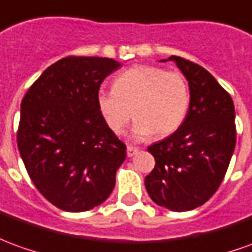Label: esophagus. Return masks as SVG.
<instances>
[{"mask_svg": "<svg viewBox=\"0 0 252 252\" xmlns=\"http://www.w3.org/2000/svg\"><path fill=\"white\" fill-rule=\"evenodd\" d=\"M139 149H136V147H132V146H128L126 147V156L128 157H133L135 154H138Z\"/></svg>", "mask_w": 252, "mask_h": 252, "instance_id": "1", "label": "esophagus"}]
</instances>
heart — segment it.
Masks as SVG:
<instances>
[{"label": "heart", "instance_id": "1", "mask_svg": "<svg viewBox=\"0 0 252 252\" xmlns=\"http://www.w3.org/2000/svg\"><path fill=\"white\" fill-rule=\"evenodd\" d=\"M189 89L183 73L156 65H135L114 79L113 89L99 90L96 108L110 131L121 135L133 117L136 140L168 136L186 119Z\"/></svg>", "mask_w": 252, "mask_h": 252}]
</instances>
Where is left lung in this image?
Segmentation results:
<instances>
[{
    "label": "left lung",
    "mask_w": 252,
    "mask_h": 252,
    "mask_svg": "<svg viewBox=\"0 0 252 252\" xmlns=\"http://www.w3.org/2000/svg\"><path fill=\"white\" fill-rule=\"evenodd\" d=\"M168 60L188 80L189 108L170 136L149 146L156 166L144 186L157 205L188 212L206 203L224 180L236 144L235 106L205 68L177 56Z\"/></svg>",
    "instance_id": "1"
}]
</instances>
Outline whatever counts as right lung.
Here are the masks:
<instances>
[{
	"label": "right lung",
	"instance_id": "add662e5",
	"mask_svg": "<svg viewBox=\"0 0 252 252\" xmlns=\"http://www.w3.org/2000/svg\"><path fill=\"white\" fill-rule=\"evenodd\" d=\"M120 65L102 57H65L23 98L17 147L35 187L61 210H91L113 191L126 147L105 124L96 94Z\"/></svg>",
	"mask_w": 252,
	"mask_h": 252
}]
</instances>
